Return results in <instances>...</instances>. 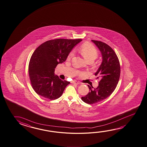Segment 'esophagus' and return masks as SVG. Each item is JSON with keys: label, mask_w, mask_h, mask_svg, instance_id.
Instances as JSON below:
<instances>
[{"label": "esophagus", "mask_w": 147, "mask_h": 147, "mask_svg": "<svg viewBox=\"0 0 147 147\" xmlns=\"http://www.w3.org/2000/svg\"><path fill=\"white\" fill-rule=\"evenodd\" d=\"M71 83H72V84H80V82H77V81H76V80H72V81L71 82Z\"/></svg>", "instance_id": "34e87169"}]
</instances>
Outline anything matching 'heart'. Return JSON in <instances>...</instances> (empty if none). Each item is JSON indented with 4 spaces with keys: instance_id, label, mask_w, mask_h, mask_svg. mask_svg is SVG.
Listing matches in <instances>:
<instances>
[{
    "instance_id": "1",
    "label": "heart",
    "mask_w": 147,
    "mask_h": 147,
    "mask_svg": "<svg viewBox=\"0 0 147 147\" xmlns=\"http://www.w3.org/2000/svg\"><path fill=\"white\" fill-rule=\"evenodd\" d=\"M80 52L88 61H94L97 57L98 55L96 49L90 43H86L82 46L80 48ZM74 51H72L69 54L67 57L68 58H71L74 56Z\"/></svg>"
}]
</instances>
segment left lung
<instances>
[{
	"label": "left lung",
	"mask_w": 147,
	"mask_h": 147,
	"mask_svg": "<svg viewBox=\"0 0 147 147\" xmlns=\"http://www.w3.org/2000/svg\"><path fill=\"white\" fill-rule=\"evenodd\" d=\"M98 48L102 56V61L96 72L99 78L98 86L96 88L89 87V92L82 97V101L87 104H96L108 97L118 84L120 74V63L114 51L107 44L101 41L92 40Z\"/></svg>",
	"instance_id": "1"
}]
</instances>
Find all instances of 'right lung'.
Returning a JSON list of instances; mask_svg holds the SVG:
<instances>
[{
	"label": "right lung",
	"instance_id": "right-lung-1",
	"mask_svg": "<svg viewBox=\"0 0 147 147\" xmlns=\"http://www.w3.org/2000/svg\"><path fill=\"white\" fill-rule=\"evenodd\" d=\"M81 39H55L42 43L34 51L30 60L29 75L37 94L50 100L60 97L70 82L55 75V69L65 61L74 47Z\"/></svg>",
	"mask_w": 147,
	"mask_h": 147
}]
</instances>
